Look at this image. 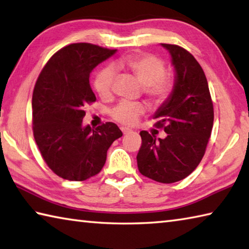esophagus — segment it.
<instances>
[{
  "mask_svg": "<svg viewBox=\"0 0 249 249\" xmlns=\"http://www.w3.org/2000/svg\"><path fill=\"white\" fill-rule=\"evenodd\" d=\"M121 129H122V132H123V134L124 135H126V134H129V133H132L133 130L130 129V128H127V127H121Z\"/></svg>",
  "mask_w": 249,
  "mask_h": 249,
  "instance_id": "obj_1",
  "label": "esophagus"
}]
</instances>
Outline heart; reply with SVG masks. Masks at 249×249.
I'll return each mask as SVG.
<instances>
[{"label": "heart", "mask_w": 249, "mask_h": 249, "mask_svg": "<svg viewBox=\"0 0 249 249\" xmlns=\"http://www.w3.org/2000/svg\"><path fill=\"white\" fill-rule=\"evenodd\" d=\"M125 70L133 74L144 87L145 94L153 101L166 99L174 89V79L167 75L166 66L161 59L149 53L133 54L121 58L111 67H107L96 74L94 88L101 98L107 99L112 94L114 83V71ZM142 107L138 103L121 102L112 109L111 115L122 124H133L142 112Z\"/></svg>", "instance_id": "b5f03b06"}]
</instances>
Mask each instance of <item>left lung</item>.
I'll use <instances>...</instances> for the list:
<instances>
[{"instance_id": "8db88e82", "label": "left lung", "mask_w": 249, "mask_h": 249, "mask_svg": "<svg viewBox=\"0 0 249 249\" xmlns=\"http://www.w3.org/2000/svg\"><path fill=\"white\" fill-rule=\"evenodd\" d=\"M161 46L171 56L175 83L154 119L156 127L163 128L167 136L157 138L142 130L137 166L142 176L172 183L190 175L203 158L214 112L208 80L196 58L180 46Z\"/></svg>"}]
</instances>
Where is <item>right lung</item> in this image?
<instances>
[{
  "mask_svg": "<svg viewBox=\"0 0 249 249\" xmlns=\"http://www.w3.org/2000/svg\"><path fill=\"white\" fill-rule=\"evenodd\" d=\"M116 49L79 43L49 59L33 92V130L48 167L70 181H83L102 169L109 146L123 133L107 122L95 129L82 123L84 107L96 100L89 78Z\"/></svg>",
  "mask_w": 249,
  "mask_h": 249,
  "instance_id": "right-lung-1",
  "label": "right lung"
}]
</instances>
